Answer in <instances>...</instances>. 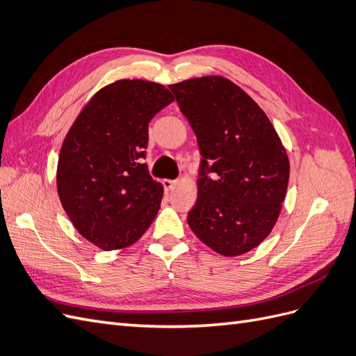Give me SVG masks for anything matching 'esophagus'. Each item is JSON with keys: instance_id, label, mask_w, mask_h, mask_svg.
I'll list each match as a JSON object with an SVG mask.
<instances>
[{"instance_id": "34e87169", "label": "esophagus", "mask_w": 356, "mask_h": 356, "mask_svg": "<svg viewBox=\"0 0 356 356\" xmlns=\"http://www.w3.org/2000/svg\"><path fill=\"white\" fill-rule=\"evenodd\" d=\"M177 186V181H172V179H163V187L166 191H170Z\"/></svg>"}]
</instances>
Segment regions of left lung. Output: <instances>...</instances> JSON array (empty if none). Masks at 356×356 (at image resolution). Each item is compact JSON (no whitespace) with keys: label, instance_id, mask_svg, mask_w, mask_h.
<instances>
[{"label":"left lung","instance_id":"left-lung-1","mask_svg":"<svg viewBox=\"0 0 356 356\" xmlns=\"http://www.w3.org/2000/svg\"><path fill=\"white\" fill-rule=\"evenodd\" d=\"M169 89L202 154L190 229L224 257L250 252L270 234L286 196L289 160L281 138L251 96L221 75Z\"/></svg>","mask_w":356,"mask_h":356}]
</instances>
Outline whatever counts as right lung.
Segmentation results:
<instances>
[{
	"label": "right lung",
	"instance_id": "1",
	"mask_svg": "<svg viewBox=\"0 0 356 356\" xmlns=\"http://www.w3.org/2000/svg\"><path fill=\"white\" fill-rule=\"evenodd\" d=\"M170 102L163 84L117 80L92 96L63 139L60 203L77 232L102 251L134 245L160 209L163 186L143 159L148 123Z\"/></svg>",
	"mask_w": 356,
	"mask_h": 356
}]
</instances>
